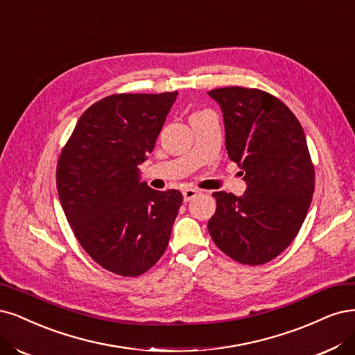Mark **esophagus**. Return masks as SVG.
<instances>
[{
	"instance_id": "esophagus-1",
	"label": "esophagus",
	"mask_w": 355,
	"mask_h": 355,
	"mask_svg": "<svg viewBox=\"0 0 355 355\" xmlns=\"http://www.w3.org/2000/svg\"><path fill=\"white\" fill-rule=\"evenodd\" d=\"M198 195V191L197 189H193V188H188V189H185L183 191V200H185L187 202L188 201H191L192 198H195Z\"/></svg>"
}]
</instances>
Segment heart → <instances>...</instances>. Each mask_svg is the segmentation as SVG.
Listing matches in <instances>:
<instances>
[{"label": "heart", "instance_id": "obj_1", "mask_svg": "<svg viewBox=\"0 0 355 355\" xmlns=\"http://www.w3.org/2000/svg\"><path fill=\"white\" fill-rule=\"evenodd\" d=\"M200 113H202V112H198V113H193V114H192V116H195V114H200Z\"/></svg>", "mask_w": 355, "mask_h": 355}]
</instances>
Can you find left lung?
Returning a JSON list of instances; mask_svg holds the SVG:
<instances>
[{"instance_id": "obj_1", "label": "left lung", "mask_w": 355, "mask_h": 355, "mask_svg": "<svg viewBox=\"0 0 355 355\" xmlns=\"http://www.w3.org/2000/svg\"><path fill=\"white\" fill-rule=\"evenodd\" d=\"M223 112L226 150L242 168V197L214 192L209 232L241 264L260 266L285 251L300 232L314 193V166L302 126L276 96L255 88L209 92Z\"/></svg>"}]
</instances>
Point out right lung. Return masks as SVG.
<instances>
[{
    "instance_id": "obj_1",
    "label": "right lung",
    "mask_w": 355,
    "mask_h": 355,
    "mask_svg": "<svg viewBox=\"0 0 355 355\" xmlns=\"http://www.w3.org/2000/svg\"><path fill=\"white\" fill-rule=\"evenodd\" d=\"M178 96L114 94L92 104L57 163V191L82 248L105 270L145 273L162 259L183 197L139 180Z\"/></svg>"
}]
</instances>
